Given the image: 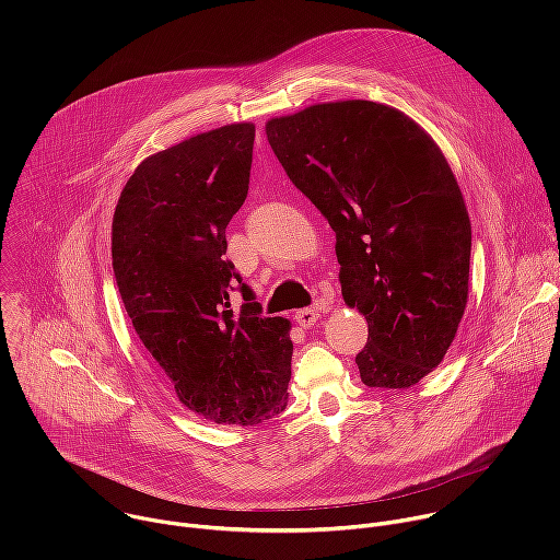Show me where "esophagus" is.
Instances as JSON below:
<instances>
[{
	"label": "esophagus",
	"instance_id": "obj_1",
	"mask_svg": "<svg viewBox=\"0 0 560 560\" xmlns=\"http://www.w3.org/2000/svg\"><path fill=\"white\" fill-rule=\"evenodd\" d=\"M294 318L301 328H312L318 318H322V314H318V310H314V307H305V310H299L294 314Z\"/></svg>",
	"mask_w": 560,
	"mask_h": 560
}]
</instances>
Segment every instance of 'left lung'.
Listing matches in <instances>:
<instances>
[{
  "label": "left lung",
  "instance_id": "1",
  "mask_svg": "<svg viewBox=\"0 0 560 560\" xmlns=\"http://www.w3.org/2000/svg\"><path fill=\"white\" fill-rule=\"evenodd\" d=\"M266 135L337 232L343 301L368 322L361 381L417 385L447 354L469 292L471 225L445 154L406 113L365 100L272 117Z\"/></svg>",
  "mask_w": 560,
  "mask_h": 560
}]
</instances>
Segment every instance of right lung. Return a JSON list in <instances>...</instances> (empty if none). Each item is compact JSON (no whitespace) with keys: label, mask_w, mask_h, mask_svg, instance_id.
Listing matches in <instances>:
<instances>
[{"label":"right lung","mask_w":560,"mask_h":560,"mask_svg":"<svg viewBox=\"0 0 560 560\" xmlns=\"http://www.w3.org/2000/svg\"><path fill=\"white\" fill-rule=\"evenodd\" d=\"M255 124H228L135 168L113 217L124 307L179 401L219 425H257L288 406L292 324L261 316L225 255L250 184ZM245 296L229 307L235 283Z\"/></svg>","instance_id":"obj_1"}]
</instances>
